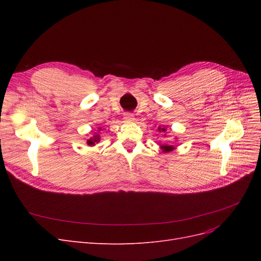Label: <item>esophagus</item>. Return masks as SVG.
I'll use <instances>...</instances> for the list:
<instances>
[{"mask_svg":"<svg viewBox=\"0 0 261 261\" xmlns=\"http://www.w3.org/2000/svg\"><path fill=\"white\" fill-rule=\"evenodd\" d=\"M124 120L126 121V122H134L136 120L135 118V116H134V114L133 113H125L124 114Z\"/></svg>","mask_w":261,"mask_h":261,"instance_id":"obj_1","label":"esophagus"}]
</instances>
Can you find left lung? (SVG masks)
<instances>
[{
  "mask_svg": "<svg viewBox=\"0 0 261 261\" xmlns=\"http://www.w3.org/2000/svg\"><path fill=\"white\" fill-rule=\"evenodd\" d=\"M159 130H160V132H165V128L160 127ZM160 148H161V150H162L163 152H170V151H173V150L175 149L174 146L171 145V144H162V145L160 146Z\"/></svg>",
  "mask_w": 261,
  "mask_h": 261,
  "instance_id": "1",
  "label": "left lung"
}]
</instances>
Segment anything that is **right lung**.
<instances>
[{"instance_id":"add662e5","label":"right lung","mask_w":261,"mask_h":261,"mask_svg":"<svg viewBox=\"0 0 261 261\" xmlns=\"http://www.w3.org/2000/svg\"><path fill=\"white\" fill-rule=\"evenodd\" d=\"M99 130H100V128H99ZM99 141H100V135H99L98 133H96L90 139L87 140V145H88V146H94L96 144H98Z\"/></svg>"}]
</instances>
